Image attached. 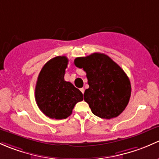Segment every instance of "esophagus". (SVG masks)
I'll use <instances>...</instances> for the list:
<instances>
[{
	"label": "esophagus",
	"mask_w": 159,
	"mask_h": 159,
	"mask_svg": "<svg viewBox=\"0 0 159 159\" xmlns=\"http://www.w3.org/2000/svg\"><path fill=\"white\" fill-rule=\"evenodd\" d=\"M80 91L82 92V93H84V91H85V89H84V88H81V89H80Z\"/></svg>",
	"instance_id": "obj_1"
}]
</instances>
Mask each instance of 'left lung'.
I'll list each match as a JSON object with an SVG mask.
<instances>
[{"label": "left lung", "mask_w": 159, "mask_h": 159, "mask_svg": "<svg viewBox=\"0 0 159 159\" xmlns=\"http://www.w3.org/2000/svg\"><path fill=\"white\" fill-rule=\"evenodd\" d=\"M74 63L86 73L89 88L83 96L92 112L106 119L120 115L131 96V83L123 70L110 57L100 53L78 57Z\"/></svg>", "instance_id": "8db88e82"}]
</instances>
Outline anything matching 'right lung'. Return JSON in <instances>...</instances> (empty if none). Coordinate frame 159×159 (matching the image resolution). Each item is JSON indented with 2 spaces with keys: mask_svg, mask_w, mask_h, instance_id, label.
Wrapping results in <instances>:
<instances>
[{
  "mask_svg": "<svg viewBox=\"0 0 159 159\" xmlns=\"http://www.w3.org/2000/svg\"><path fill=\"white\" fill-rule=\"evenodd\" d=\"M67 64V57H56L44 65L37 78L36 102L50 119H66L72 114L75 105L83 99L80 89L64 80Z\"/></svg>",
  "mask_w": 159,
  "mask_h": 159,
  "instance_id": "1",
  "label": "right lung"
}]
</instances>
